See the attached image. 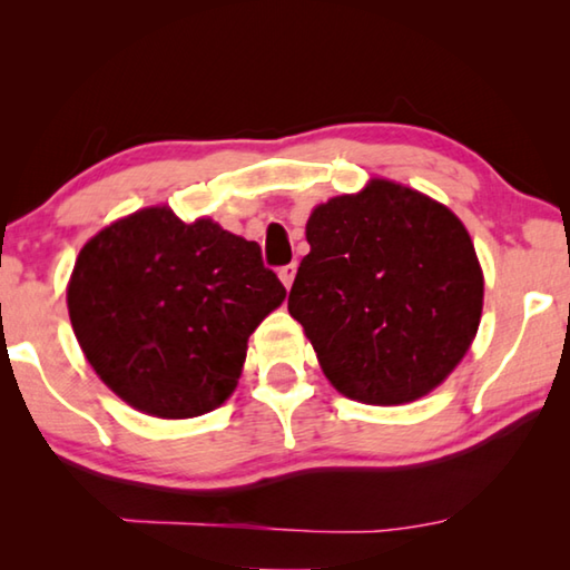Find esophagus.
Returning <instances> with one entry per match:
<instances>
[{"label": "esophagus", "instance_id": "34e87169", "mask_svg": "<svg viewBox=\"0 0 570 570\" xmlns=\"http://www.w3.org/2000/svg\"><path fill=\"white\" fill-rule=\"evenodd\" d=\"M278 278H282V284H284L286 288H292L294 278H296V264H286V266L278 268Z\"/></svg>", "mask_w": 570, "mask_h": 570}]
</instances>
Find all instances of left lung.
I'll return each mask as SVG.
<instances>
[{"label": "left lung", "mask_w": 570, "mask_h": 570, "mask_svg": "<svg viewBox=\"0 0 570 570\" xmlns=\"http://www.w3.org/2000/svg\"><path fill=\"white\" fill-rule=\"evenodd\" d=\"M306 240L288 314L334 390L404 404L442 384L482 312V272L462 220L420 190L374 178L316 206Z\"/></svg>", "instance_id": "1"}]
</instances>
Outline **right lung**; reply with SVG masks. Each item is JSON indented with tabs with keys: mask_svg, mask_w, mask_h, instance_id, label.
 <instances>
[{
	"mask_svg": "<svg viewBox=\"0 0 570 570\" xmlns=\"http://www.w3.org/2000/svg\"><path fill=\"white\" fill-rule=\"evenodd\" d=\"M286 296L256 240L168 206L115 220L77 256L67 308L98 377L130 407L198 417L236 390L248 336Z\"/></svg>",
	"mask_w": 570,
	"mask_h": 570,
	"instance_id": "1",
	"label": "right lung"
}]
</instances>
